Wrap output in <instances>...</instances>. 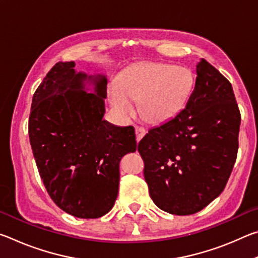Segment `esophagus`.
<instances>
[{
  "mask_svg": "<svg viewBox=\"0 0 258 258\" xmlns=\"http://www.w3.org/2000/svg\"><path fill=\"white\" fill-rule=\"evenodd\" d=\"M135 134H137V141L139 142L140 140H141L143 137H145L146 130L143 128V127H140V126H137V127H135Z\"/></svg>",
  "mask_w": 258,
  "mask_h": 258,
  "instance_id": "1",
  "label": "esophagus"
}]
</instances>
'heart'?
I'll list each match as a JSON object with an SVG mask.
<instances>
[{"instance_id":"heart-1","label":"heart","mask_w":258,"mask_h":258,"mask_svg":"<svg viewBox=\"0 0 258 258\" xmlns=\"http://www.w3.org/2000/svg\"><path fill=\"white\" fill-rule=\"evenodd\" d=\"M109 91V102L120 119L134 112L132 101L140 102V112L150 124H164L180 113L189 100L194 78L187 68L169 63L131 64L116 78Z\"/></svg>"}]
</instances>
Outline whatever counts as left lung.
Segmentation results:
<instances>
[{"instance_id":"1","label":"left lung","mask_w":258,"mask_h":258,"mask_svg":"<svg viewBox=\"0 0 258 258\" xmlns=\"http://www.w3.org/2000/svg\"><path fill=\"white\" fill-rule=\"evenodd\" d=\"M196 73L184 109L138 146L151 199L173 215H191L217 198L238 152L241 117L232 85L205 59Z\"/></svg>"}]
</instances>
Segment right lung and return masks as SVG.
Listing matches in <instances>:
<instances>
[{"label": "right lung", "instance_id": "add662e5", "mask_svg": "<svg viewBox=\"0 0 258 258\" xmlns=\"http://www.w3.org/2000/svg\"><path fill=\"white\" fill-rule=\"evenodd\" d=\"M107 77L58 62L35 91L29 141L41 178L55 205L97 218L115 205L121 157L137 150L133 126L103 119Z\"/></svg>", "mask_w": 258, "mask_h": 258}]
</instances>
